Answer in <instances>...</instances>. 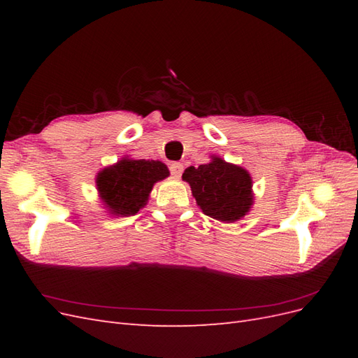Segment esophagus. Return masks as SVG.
Here are the masks:
<instances>
[{"label":"esophagus","mask_w":358,"mask_h":358,"mask_svg":"<svg viewBox=\"0 0 358 358\" xmlns=\"http://www.w3.org/2000/svg\"><path fill=\"white\" fill-rule=\"evenodd\" d=\"M182 171H183V166L180 164V162H173V164H170V173H171L173 178L179 179L180 175H182Z\"/></svg>","instance_id":"1"}]
</instances>
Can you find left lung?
<instances>
[{
	"label": "left lung",
	"instance_id": "1",
	"mask_svg": "<svg viewBox=\"0 0 358 358\" xmlns=\"http://www.w3.org/2000/svg\"><path fill=\"white\" fill-rule=\"evenodd\" d=\"M182 179L204 215L221 222H236L252 209V178L241 166L210 155L208 164L188 167Z\"/></svg>",
	"mask_w": 358,
	"mask_h": 358
}]
</instances>
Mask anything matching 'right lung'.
Returning a JSON list of instances; mask_svg holds the SVG:
<instances>
[{"label":"right lung","mask_w":358,"mask_h":358,"mask_svg":"<svg viewBox=\"0 0 358 358\" xmlns=\"http://www.w3.org/2000/svg\"><path fill=\"white\" fill-rule=\"evenodd\" d=\"M170 171L162 161L122 157L96 173L95 185L104 209L112 216H131L148 204L150 191Z\"/></svg>","instance_id":"right-lung-1"}]
</instances>
